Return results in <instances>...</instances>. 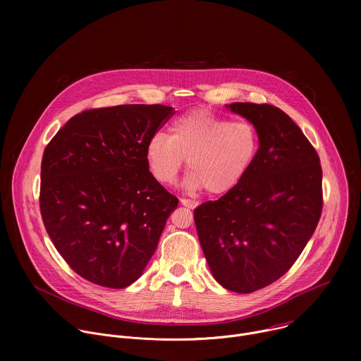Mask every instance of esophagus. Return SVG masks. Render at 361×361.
<instances>
[{
  "mask_svg": "<svg viewBox=\"0 0 361 361\" xmlns=\"http://www.w3.org/2000/svg\"><path fill=\"white\" fill-rule=\"evenodd\" d=\"M180 202L187 209H195L198 205V201L195 200H188V198H180Z\"/></svg>",
  "mask_w": 361,
  "mask_h": 361,
  "instance_id": "esophagus-1",
  "label": "esophagus"
}]
</instances>
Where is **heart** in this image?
<instances>
[{
  "label": "heart",
  "mask_w": 361,
  "mask_h": 361,
  "mask_svg": "<svg viewBox=\"0 0 361 361\" xmlns=\"http://www.w3.org/2000/svg\"><path fill=\"white\" fill-rule=\"evenodd\" d=\"M260 147L257 127L210 110H195L177 120L169 135L157 133L145 145L147 166L159 183L171 185L187 159L191 170L185 185L191 191L207 188L210 194L234 190L250 171Z\"/></svg>",
  "instance_id": "b5f03b06"
}]
</instances>
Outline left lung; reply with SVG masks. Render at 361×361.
<instances>
[{
  "label": "left lung",
  "mask_w": 361,
  "mask_h": 361,
  "mask_svg": "<svg viewBox=\"0 0 361 361\" xmlns=\"http://www.w3.org/2000/svg\"><path fill=\"white\" fill-rule=\"evenodd\" d=\"M260 134L244 180L194 210L205 260L224 288L248 294L279 280L312 238L323 210L319 154L300 127L270 104L233 102Z\"/></svg>",
  "instance_id": "obj_1"
}]
</instances>
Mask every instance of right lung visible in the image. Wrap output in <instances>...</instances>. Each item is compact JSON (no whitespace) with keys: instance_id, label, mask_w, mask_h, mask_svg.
Wrapping results in <instances>:
<instances>
[{"instance_id":"obj_1","label":"right lung","mask_w":361,"mask_h":361,"mask_svg":"<svg viewBox=\"0 0 361 361\" xmlns=\"http://www.w3.org/2000/svg\"><path fill=\"white\" fill-rule=\"evenodd\" d=\"M174 114L161 104L82 111L44 149L45 230L82 279L124 288L144 271L178 198L149 173L145 145Z\"/></svg>"}]
</instances>
